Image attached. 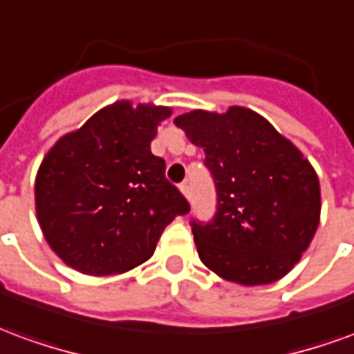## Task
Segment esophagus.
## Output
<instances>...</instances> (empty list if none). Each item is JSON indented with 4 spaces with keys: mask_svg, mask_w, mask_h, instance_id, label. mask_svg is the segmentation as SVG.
<instances>
[{
    "mask_svg": "<svg viewBox=\"0 0 354 354\" xmlns=\"http://www.w3.org/2000/svg\"><path fill=\"white\" fill-rule=\"evenodd\" d=\"M180 192H182V195H184L185 199H189V185L182 184L180 185Z\"/></svg>",
    "mask_w": 354,
    "mask_h": 354,
    "instance_id": "1",
    "label": "esophagus"
}]
</instances>
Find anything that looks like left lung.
I'll return each instance as SVG.
<instances>
[{"instance_id": "8db88e82", "label": "left lung", "mask_w": 354, "mask_h": 354, "mask_svg": "<svg viewBox=\"0 0 354 354\" xmlns=\"http://www.w3.org/2000/svg\"><path fill=\"white\" fill-rule=\"evenodd\" d=\"M174 124L203 147L216 182L214 220L192 223L201 261L243 286L281 281L319 227L320 184L311 162L245 106L225 113L192 109Z\"/></svg>"}]
</instances>
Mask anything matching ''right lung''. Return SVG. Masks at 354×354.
Instances as JSON below:
<instances>
[{"label": "right lung", "mask_w": 354, "mask_h": 354, "mask_svg": "<svg viewBox=\"0 0 354 354\" xmlns=\"http://www.w3.org/2000/svg\"><path fill=\"white\" fill-rule=\"evenodd\" d=\"M169 106L117 100L66 132L35 176L43 237L66 266L91 277L127 273L147 261L161 233L189 212L151 153Z\"/></svg>", "instance_id": "add662e5"}]
</instances>
